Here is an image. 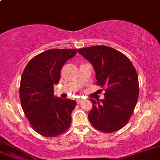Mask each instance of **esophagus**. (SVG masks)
<instances>
[{"mask_svg":"<svg viewBox=\"0 0 160 160\" xmlns=\"http://www.w3.org/2000/svg\"><path fill=\"white\" fill-rule=\"evenodd\" d=\"M82 100H83V99L79 98V99H77V100H76V101H77L78 104H81L82 102Z\"/></svg>","mask_w":160,"mask_h":160,"instance_id":"obj_1","label":"esophagus"}]
</instances>
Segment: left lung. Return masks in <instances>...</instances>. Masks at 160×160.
I'll list each match as a JSON object with an SVG mask.
<instances>
[{
  "instance_id": "left-lung-1",
  "label": "left lung",
  "mask_w": 160,
  "mask_h": 160,
  "mask_svg": "<svg viewBox=\"0 0 160 160\" xmlns=\"http://www.w3.org/2000/svg\"><path fill=\"white\" fill-rule=\"evenodd\" d=\"M93 66L97 85L104 89V100L92 104L89 120L92 127L104 133H112L124 127L130 120L139 95L137 71L127 56L105 45L78 49Z\"/></svg>"
}]
</instances>
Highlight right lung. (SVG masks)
I'll return each mask as SVG.
<instances>
[{
    "mask_svg": "<svg viewBox=\"0 0 160 160\" xmlns=\"http://www.w3.org/2000/svg\"><path fill=\"white\" fill-rule=\"evenodd\" d=\"M76 49H48L31 59L23 70L19 86L21 106L34 131L47 138L59 136L71 124L76 101L54 96L63 64Z\"/></svg>",
    "mask_w": 160,
    "mask_h": 160,
    "instance_id": "obj_1",
    "label": "right lung"
}]
</instances>
